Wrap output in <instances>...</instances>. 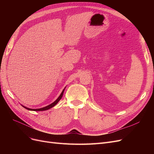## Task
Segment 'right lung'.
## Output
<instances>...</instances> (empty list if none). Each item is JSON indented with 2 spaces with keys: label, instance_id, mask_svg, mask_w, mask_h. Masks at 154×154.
<instances>
[{
  "label": "right lung",
  "instance_id": "obj_1",
  "mask_svg": "<svg viewBox=\"0 0 154 154\" xmlns=\"http://www.w3.org/2000/svg\"><path fill=\"white\" fill-rule=\"evenodd\" d=\"M65 88L62 91V93H61V94H60V96L58 97V98H57V100H56V101H54L53 102V103H52L51 104H50V105H48V106H45V107H43V108L37 109H32L27 108V107L24 106H23V105H22V106H23V107H24L25 109H27V110H32V111H43V110H48V109H51V108H52V107H53L54 106H55L56 105H57V104L58 103V101H59L60 100H61V98L62 97V96H63V92H64Z\"/></svg>",
  "mask_w": 154,
  "mask_h": 154
}]
</instances>
